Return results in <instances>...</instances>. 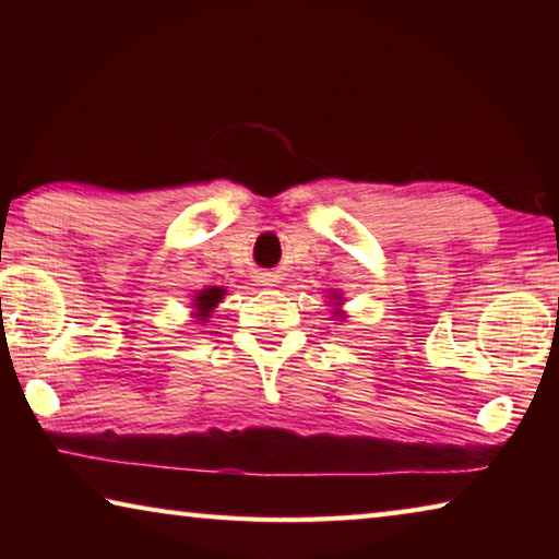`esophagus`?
I'll list each match as a JSON object with an SVG mask.
<instances>
[{"label":"esophagus","mask_w":559,"mask_h":559,"mask_svg":"<svg viewBox=\"0 0 559 559\" xmlns=\"http://www.w3.org/2000/svg\"><path fill=\"white\" fill-rule=\"evenodd\" d=\"M278 283H281L278 273H261L259 276V286H263V288H273V286H278Z\"/></svg>","instance_id":"obj_1"}]
</instances>
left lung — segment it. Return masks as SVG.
<instances>
[{
	"mask_svg": "<svg viewBox=\"0 0 559 559\" xmlns=\"http://www.w3.org/2000/svg\"><path fill=\"white\" fill-rule=\"evenodd\" d=\"M330 302H335V310H333V313L337 316V320H340V323H343V320H345V313H343V308H340V306H343V293H340V290H330Z\"/></svg>",
	"mask_w": 559,
	"mask_h": 559,
	"instance_id": "1",
	"label": "left lung"
}]
</instances>
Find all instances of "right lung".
Listing matches in <instances>:
<instances>
[{"mask_svg": "<svg viewBox=\"0 0 559 559\" xmlns=\"http://www.w3.org/2000/svg\"><path fill=\"white\" fill-rule=\"evenodd\" d=\"M224 296H226V288H222V286H210V288L197 293V296H192L194 323H206V318L214 313V308L219 306Z\"/></svg>", "mask_w": 559, "mask_h": 559, "instance_id": "1", "label": "right lung"}]
</instances>
